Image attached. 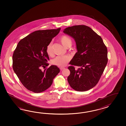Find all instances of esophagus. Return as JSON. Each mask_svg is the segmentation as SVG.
I'll return each instance as SVG.
<instances>
[{
    "label": "esophagus",
    "mask_w": 126,
    "mask_h": 126,
    "mask_svg": "<svg viewBox=\"0 0 126 126\" xmlns=\"http://www.w3.org/2000/svg\"><path fill=\"white\" fill-rule=\"evenodd\" d=\"M65 69V68H64V67H62L60 68V69H61V70H63V69Z\"/></svg>",
    "instance_id": "1"
}]
</instances>
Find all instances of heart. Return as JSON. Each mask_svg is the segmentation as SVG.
I'll list each match as a JSON object with an SVG mask.
<instances>
[{
  "mask_svg": "<svg viewBox=\"0 0 126 126\" xmlns=\"http://www.w3.org/2000/svg\"><path fill=\"white\" fill-rule=\"evenodd\" d=\"M60 41L61 42L62 44L66 48L70 47L72 44V39L65 35L61 36L60 38ZM46 52L49 56L52 54V42H50L47 47ZM70 58L67 55L57 56L53 59L52 63L53 65L59 66H64L67 64Z\"/></svg>",
  "mask_w": 126,
  "mask_h": 126,
  "instance_id": "heart-1",
  "label": "heart"
}]
</instances>
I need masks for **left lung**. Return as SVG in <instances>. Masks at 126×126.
<instances>
[{
	"mask_svg": "<svg viewBox=\"0 0 126 126\" xmlns=\"http://www.w3.org/2000/svg\"><path fill=\"white\" fill-rule=\"evenodd\" d=\"M63 32L74 39L77 50L69 63V84L77 91L90 90L97 84L107 65V47L101 36L87 26L75 25ZM74 66L80 68L75 69Z\"/></svg>",
	"mask_w": 126,
	"mask_h": 126,
	"instance_id": "left-lung-1",
	"label": "left lung"
}]
</instances>
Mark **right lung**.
Wrapping results in <instances>:
<instances>
[{
  "label": "right lung",
  "instance_id": "1",
  "mask_svg": "<svg viewBox=\"0 0 126 126\" xmlns=\"http://www.w3.org/2000/svg\"><path fill=\"white\" fill-rule=\"evenodd\" d=\"M61 29L35 31L20 40L17 45L12 56L13 69L23 86L31 92L40 93L45 91L60 72L54 65L43 71L41 68L49 65L46 48Z\"/></svg>",
  "mask_w": 126,
  "mask_h": 126
}]
</instances>
